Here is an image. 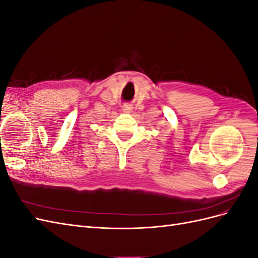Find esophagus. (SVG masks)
<instances>
[{
  "label": "esophagus",
  "mask_w": 258,
  "mask_h": 258,
  "mask_svg": "<svg viewBox=\"0 0 258 258\" xmlns=\"http://www.w3.org/2000/svg\"><path fill=\"white\" fill-rule=\"evenodd\" d=\"M132 110V106L129 104V103H124L123 105H122V111L123 112H130Z\"/></svg>",
  "instance_id": "obj_1"
}]
</instances>
